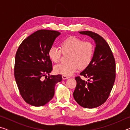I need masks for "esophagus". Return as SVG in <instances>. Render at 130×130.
Here are the masks:
<instances>
[{
	"label": "esophagus",
	"mask_w": 130,
	"mask_h": 130,
	"mask_svg": "<svg viewBox=\"0 0 130 130\" xmlns=\"http://www.w3.org/2000/svg\"><path fill=\"white\" fill-rule=\"evenodd\" d=\"M69 76H65V75H63L62 76V79L63 80H65V79H68L69 78Z\"/></svg>",
	"instance_id": "1"
}]
</instances>
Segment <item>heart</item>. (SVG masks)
Instances as JSON below:
<instances>
[{"label":"heart","instance_id":"obj_1","mask_svg":"<svg viewBox=\"0 0 130 130\" xmlns=\"http://www.w3.org/2000/svg\"><path fill=\"white\" fill-rule=\"evenodd\" d=\"M61 47L52 46L48 52L50 60L54 63L60 61L62 52L63 53H69L67 63H61L54 68L57 74L70 76L77 69H84L91 63L94 54V46L91 42L84 41L76 37L71 36L61 42Z\"/></svg>","mask_w":130,"mask_h":130}]
</instances>
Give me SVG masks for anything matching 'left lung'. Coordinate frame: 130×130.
I'll return each instance as SVG.
<instances>
[{
	"label": "left lung",
	"instance_id": "left-lung-1",
	"mask_svg": "<svg viewBox=\"0 0 130 130\" xmlns=\"http://www.w3.org/2000/svg\"><path fill=\"white\" fill-rule=\"evenodd\" d=\"M79 32L91 37L96 47L91 63L80 73L88 80L86 81L76 77L73 98L81 107L94 108L104 103L111 93L115 80V60L111 48L103 37L90 31Z\"/></svg>",
	"mask_w": 130,
	"mask_h": 130
}]
</instances>
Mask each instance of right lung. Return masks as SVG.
<instances>
[{
  "mask_svg": "<svg viewBox=\"0 0 130 130\" xmlns=\"http://www.w3.org/2000/svg\"><path fill=\"white\" fill-rule=\"evenodd\" d=\"M60 34L54 30H38L24 39L17 50L15 81L24 100L33 106H42L50 102L54 95L55 85L62 80L60 74L49 76L53 68L48 55L50 47Z\"/></svg>",
  "mask_w": 130,
  "mask_h": 130,
  "instance_id": "add662e5",
  "label": "right lung"
}]
</instances>
